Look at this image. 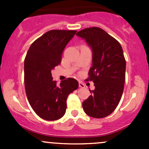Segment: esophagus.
Returning <instances> with one entry per match:
<instances>
[{
	"label": "esophagus",
	"mask_w": 149,
	"mask_h": 149,
	"mask_svg": "<svg viewBox=\"0 0 149 149\" xmlns=\"http://www.w3.org/2000/svg\"><path fill=\"white\" fill-rule=\"evenodd\" d=\"M79 87H80V88H84V87H85V85H84V84L81 81L79 83Z\"/></svg>",
	"instance_id": "esophagus-1"
}]
</instances>
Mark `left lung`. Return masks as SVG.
<instances>
[{"mask_svg": "<svg viewBox=\"0 0 149 149\" xmlns=\"http://www.w3.org/2000/svg\"><path fill=\"white\" fill-rule=\"evenodd\" d=\"M76 35L84 39L92 49V66L86 81L95 89L84 102L85 113L94 118L110 115L119 104L124 89L126 62L119 42L99 27L86 28Z\"/></svg>", "mask_w": 149, "mask_h": 149, "instance_id": "8db88e82", "label": "left lung"}]
</instances>
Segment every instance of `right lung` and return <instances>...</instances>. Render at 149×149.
Wrapping results in <instances>:
<instances>
[{
	"label": "right lung",
	"mask_w": 149,
	"mask_h": 149,
	"mask_svg": "<svg viewBox=\"0 0 149 149\" xmlns=\"http://www.w3.org/2000/svg\"><path fill=\"white\" fill-rule=\"evenodd\" d=\"M76 30H50L30 46L24 60V85L28 101L42 119L57 120L65 113L68 97L79 87L73 78L61 81L52 80V71L61 64L64 48Z\"/></svg>",
	"instance_id": "1"
}]
</instances>
